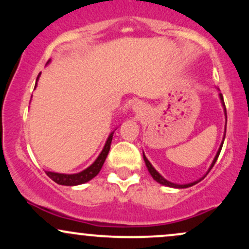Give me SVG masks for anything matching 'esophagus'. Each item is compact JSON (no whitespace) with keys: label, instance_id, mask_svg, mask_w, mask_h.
<instances>
[{"label":"esophagus","instance_id":"obj_1","mask_svg":"<svg viewBox=\"0 0 249 249\" xmlns=\"http://www.w3.org/2000/svg\"><path fill=\"white\" fill-rule=\"evenodd\" d=\"M133 111L137 113H142L144 111V107H142L141 103H137V104L133 105Z\"/></svg>","mask_w":249,"mask_h":249}]
</instances>
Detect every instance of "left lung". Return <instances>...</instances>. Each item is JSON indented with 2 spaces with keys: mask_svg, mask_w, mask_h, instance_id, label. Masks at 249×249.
<instances>
[{
  "mask_svg": "<svg viewBox=\"0 0 249 249\" xmlns=\"http://www.w3.org/2000/svg\"><path fill=\"white\" fill-rule=\"evenodd\" d=\"M219 97H220V99H221V104H222V107H224V110H225V116H226V123H227V113H226V107H225V103H224V97H222L221 93H219ZM224 141H225V137H224ZM222 144H224V142H221V145H220L219 151H218V152H216L215 158H214V160H213V162H212V165H211V167H210V170H208V172H210L211 168H212V167L214 166V164H215L216 159H218V157H219V154H220V151H221V148H222ZM144 161H145V164H146V167H147L148 172H150L151 176H152V178H153L154 180H156L157 182H159V184H161V185H165V186H168V187H174V188H186V187H191V186H193V185H196V182H199L200 180H201V179H199V180H196V181L191 182V184H186V185H178V184H174V182L168 181V180H166V179L164 178V177H161L160 174H159L158 172H157L156 168H154V167L152 166V165H151V162L147 160V158H146V157H145V154H144ZM208 172H207V173H208Z\"/></svg>",
  "mask_w": 249,
  "mask_h": 249,
  "instance_id": "left-lung-1",
  "label": "left lung"
}]
</instances>
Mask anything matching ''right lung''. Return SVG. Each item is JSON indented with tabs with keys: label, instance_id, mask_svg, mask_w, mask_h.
<instances>
[{
	"label": "right lung",
	"instance_id": "1",
	"mask_svg": "<svg viewBox=\"0 0 249 249\" xmlns=\"http://www.w3.org/2000/svg\"><path fill=\"white\" fill-rule=\"evenodd\" d=\"M39 75H41V73H39ZM39 75L37 76V81H38ZM36 85H37V83H36ZM36 85H35V88H36ZM113 132H115V131H113ZM113 132H111L110 136H108L107 141V142H105L104 147H103L102 152L98 156V158L96 159L95 162H93L92 165H90L88 168H85L84 171H82V172H79V173H75V174H63V173L49 172V171H48L47 176L49 177L50 179H53V181L57 182L58 185H64V186H76V185L84 184V182H88L89 180L95 178L97 174L99 173V171H101L103 164H104L105 159H107V157L108 151H110Z\"/></svg>",
	"mask_w": 249,
	"mask_h": 249
}]
</instances>
